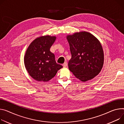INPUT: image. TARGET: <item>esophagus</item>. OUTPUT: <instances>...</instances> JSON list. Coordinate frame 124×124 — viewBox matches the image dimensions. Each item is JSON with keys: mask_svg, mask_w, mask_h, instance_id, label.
<instances>
[{"mask_svg": "<svg viewBox=\"0 0 124 124\" xmlns=\"http://www.w3.org/2000/svg\"><path fill=\"white\" fill-rule=\"evenodd\" d=\"M67 65H68V64H67V62H64V63L62 65L63 67H66L67 66Z\"/></svg>", "mask_w": 124, "mask_h": 124, "instance_id": "esophagus-1", "label": "esophagus"}]
</instances>
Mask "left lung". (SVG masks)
<instances>
[{
	"mask_svg": "<svg viewBox=\"0 0 124 124\" xmlns=\"http://www.w3.org/2000/svg\"><path fill=\"white\" fill-rule=\"evenodd\" d=\"M72 58L68 63L69 70L82 82L93 79L102 68L104 53L99 41L86 31L67 36Z\"/></svg>",
	"mask_w": 124,
	"mask_h": 124,
	"instance_id": "1",
	"label": "left lung"
}]
</instances>
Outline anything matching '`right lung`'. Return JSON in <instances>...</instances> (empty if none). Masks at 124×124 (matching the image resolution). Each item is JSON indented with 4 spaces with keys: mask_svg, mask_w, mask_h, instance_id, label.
<instances>
[{
    "mask_svg": "<svg viewBox=\"0 0 124 124\" xmlns=\"http://www.w3.org/2000/svg\"><path fill=\"white\" fill-rule=\"evenodd\" d=\"M56 37L44 36L37 38L30 44L24 57V64L33 79L48 82L63 66L56 62L55 55L50 48Z\"/></svg>",
    "mask_w": 124,
    "mask_h": 124,
    "instance_id": "1",
    "label": "right lung"
}]
</instances>
